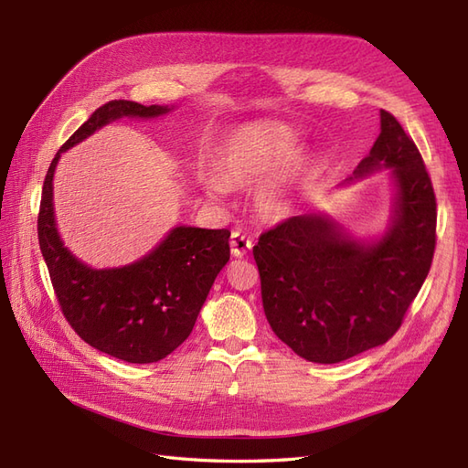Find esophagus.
<instances>
[{
  "label": "esophagus",
  "instance_id": "34e87169",
  "mask_svg": "<svg viewBox=\"0 0 468 468\" xmlns=\"http://www.w3.org/2000/svg\"><path fill=\"white\" fill-rule=\"evenodd\" d=\"M229 243H231L233 257H245L247 253L251 251V247H253V241L250 239V237L239 233V231H235L231 235V241H229Z\"/></svg>",
  "mask_w": 468,
  "mask_h": 468
}]
</instances>
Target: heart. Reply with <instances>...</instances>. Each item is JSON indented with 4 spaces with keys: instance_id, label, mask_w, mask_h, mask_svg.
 <instances>
[{
    "instance_id": "b5f03b06",
    "label": "heart",
    "mask_w": 468,
    "mask_h": 468,
    "mask_svg": "<svg viewBox=\"0 0 468 468\" xmlns=\"http://www.w3.org/2000/svg\"><path fill=\"white\" fill-rule=\"evenodd\" d=\"M217 176L201 175V191L221 201L227 188H243L260 183L257 208L267 218H282L293 205L310 158L297 151V134L277 121H257L229 133L211 156Z\"/></svg>"
}]
</instances>
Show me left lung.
I'll return each mask as SVG.
<instances>
[{
  "mask_svg": "<svg viewBox=\"0 0 468 468\" xmlns=\"http://www.w3.org/2000/svg\"><path fill=\"white\" fill-rule=\"evenodd\" d=\"M390 168V227L364 243L330 217L303 213L261 233L253 257L271 330L307 362L337 364L386 344L431 271L436 197L422 156L396 118L380 111V134L347 181Z\"/></svg>",
  "mask_w": 468,
  "mask_h": 468,
  "instance_id": "8db88e82",
  "label": "left lung"
}]
</instances>
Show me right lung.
<instances>
[{"label": "right lung", "instance_id": "add662e5", "mask_svg": "<svg viewBox=\"0 0 468 468\" xmlns=\"http://www.w3.org/2000/svg\"><path fill=\"white\" fill-rule=\"evenodd\" d=\"M166 106L111 101L68 138L48 168L37 239L58 303L72 330L96 350L131 364L158 362L193 332L218 271L229 261V229L175 227L131 265L92 270L68 251L54 218V171L59 154L118 118H156Z\"/></svg>", "mask_w": 468, "mask_h": 468}]
</instances>
